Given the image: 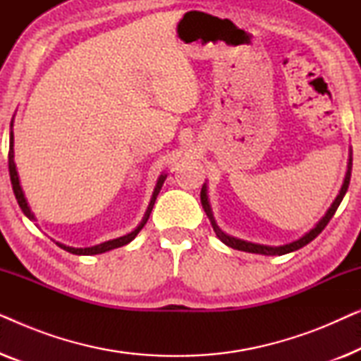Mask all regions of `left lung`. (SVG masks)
I'll use <instances>...</instances> for the list:
<instances>
[{"mask_svg":"<svg viewBox=\"0 0 361 361\" xmlns=\"http://www.w3.org/2000/svg\"><path fill=\"white\" fill-rule=\"evenodd\" d=\"M352 147L348 149V162H347V172H345V179H343V184L340 187L337 197H335V200L332 202V205L329 207V210L325 212V215L320 219L317 224H315L314 228H310L307 233L300 236V238L290 241V243H286V245H279V246H268V245H259V243H251V241H245V240H240V238H235V236H230L226 235L224 230L220 228L219 225H216L215 221V216H214V212H212V207H210V202H209V194H207V184L202 185V190H200V202H202V207H204L207 216H209L210 224H212V228H214L215 235L219 236V240L221 243H225L226 246H230V248L233 250H240V251H248V253H256V255H264V256H281V255H286V253H293V251L302 248L307 243H310L315 236H317L320 231H322L327 224L332 219L335 212H337L340 202L343 200L345 194H347L348 190V184H350V176H352Z\"/></svg>","mask_w":361,"mask_h":361,"instance_id":"left-lung-1","label":"left lung"}]
</instances>
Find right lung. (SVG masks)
<instances>
[{
    "label": "right lung",
    "mask_w": 361,
    "mask_h": 361,
    "mask_svg": "<svg viewBox=\"0 0 361 361\" xmlns=\"http://www.w3.org/2000/svg\"><path fill=\"white\" fill-rule=\"evenodd\" d=\"M13 125H14V116L11 120V131H9V154H8V166H9V177H11V185H13V192L14 195H16V200L19 207H21L23 214L27 216L29 220L36 221V216H34L31 207H29L26 197H24V190L21 187V182H19V174H18V169H16V162H14V135H13ZM167 174L166 172H162V174L157 177V182H156V187H154V192H152L151 195V200H149V205H147V209L145 212V216H142V220L140 221V225L136 226L135 230L130 231V233L120 236V238H115V240H108V241H103L100 245H95V246H88V248H73V246H67V245H62L56 241V243L61 246L62 250L68 251V253L72 255H100V253H106V251H111L115 248H120V246H125L130 243L136 238V235L140 233L142 230V226L146 225L147 219H149L151 215V210L152 207H154V202L157 199V195H159V192L162 189V184H164Z\"/></svg>",
    "instance_id": "add662e5"
}]
</instances>
